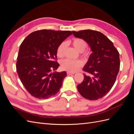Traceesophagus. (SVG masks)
Listing matches in <instances>:
<instances>
[{
	"label": "esophagus",
	"mask_w": 134,
	"mask_h": 134,
	"mask_svg": "<svg viewBox=\"0 0 134 134\" xmlns=\"http://www.w3.org/2000/svg\"><path fill=\"white\" fill-rule=\"evenodd\" d=\"M72 74H74V72H67V75H70Z\"/></svg>",
	"instance_id": "obj_1"
}]
</instances>
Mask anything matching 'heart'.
Returning <instances> with one entry per match:
<instances>
[{
	"instance_id": "b5f03b06",
	"label": "heart",
	"mask_w": 134,
	"mask_h": 134,
	"mask_svg": "<svg viewBox=\"0 0 134 134\" xmlns=\"http://www.w3.org/2000/svg\"><path fill=\"white\" fill-rule=\"evenodd\" d=\"M71 43L76 50L81 52L82 57L84 58L89 57L90 56L89 52L84 50L87 46V43L84 40L81 38H74L71 41ZM66 46V43L65 42H62L58 46L56 50V54L59 58L64 57ZM82 65L83 62L80 60H71L69 59H65L61 62V68L62 69L71 72H74L78 70Z\"/></svg>"
}]
</instances>
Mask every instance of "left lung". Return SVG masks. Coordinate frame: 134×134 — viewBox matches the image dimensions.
Segmentation results:
<instances>
[{
	"instance_id": "left-lung-1",
	"label": "left lung",
	"mask_w": 134,
	"mask_h": 134,
	"mask_svg": "<svg viewBox=\"0 0 134 134\" xmlns=\"http://www.w3.org/2000/svg\"><path fill=\"white\" fill-rule=\"evenodd\" d=\"M90 45L93 52L83 70L84 80L77 86L80 94L90 100L102 98L111 90L119 73V52L106 36L100 32L86 30L72 31Z\"/></svg>"
}]
</instances>
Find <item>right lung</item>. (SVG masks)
<instances>
[{
  "mask_svg": "<svg viewBox=\"0 0 134 134\" xmlns=\"http://www.w3.org/2000/svg\"><path fill=\"white\" fill-rule=\"evenodd\" d=\"M70 31L42 30L27 36L19 47L16 64L18 76L33 97L47 99L55 95L62 86L65 71L51 72L59 66L56 50Z\"/></svg>",
  "mask_w": 134,
  "mask_h": 134,
  "instance_id": "obj_1",
  "label": "right lung"
}]
</instances>
